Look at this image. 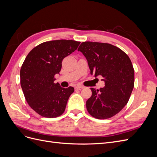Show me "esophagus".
<instances>
[{
	"instance_id": "esophagus-1",
	"label": "esophagus",
	"mask_w": 157,
	"mask_h": 157,
	"mask_svg": "<svg viewBox=\"0 0 157 157\" xmlns=\"http://www.w3.org/2000/svg\"><path fill=\"white\" fill-rule=\"evenodd\" d=\"M83 88H84V87L82 86H77L75 87L76 90H81Z\"/></svg>"
}]
</instances>
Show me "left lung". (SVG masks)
Returning <instances> with one entry per match:
<instances>
[{"label":"left lung","instance_id":"left-lung-1","mask_svg":"<svg viewBox=\"0 0 157 157\" xmlns=\"http://www.w3.org/2000/svg\"><path fill=\"white\" fill-rule=\"evenodd\" d=\"M78 51L88 61L90 73L101 76L105 87L96 90L86 101L89 114L98 119H107L119 113L126 105L134 86V70L128 56L111 44L83 42Z\"/></svg>","mask_w":157,"mask_h":157}]
</instances>
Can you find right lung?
Listing matches in <instances>:
<instances>
[{"mask_svg":"<svg viewBox=\"0 0 157 157\" xmlns=\"http://www.w3.org/2000/svg\"><path fill=\"white\" fill-rule=\"evenodd\" d=\"M80 42L56 40L42 42L27 54L20 69V84L29 105L46 118L64 113L74 88H64L55 83L63 59L77 49Z\"/></svg>","mask_w":157,"mask_h":157,"instance_id":"right-lung-1","label":"right lung"}]
</instances>
